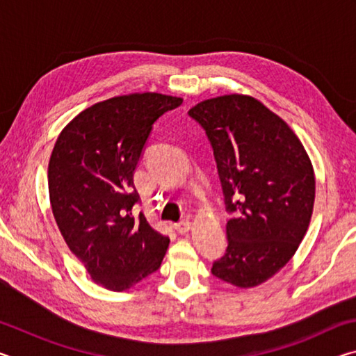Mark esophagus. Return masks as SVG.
Segmentation results:
<instances>
[{"label":"esophagus","mask_w":356,"mask_h":356,"mask_svg":"<svg viewBox=\"0 0 356 356\" xmlns=\"http://www.w3.org/2000/svg\"><path fill=\"white\" fill-rule=\"evenodd\" d=\"M190 226H191L190 220H180V221H177V222H176V225H174V227H176V231H177L179 234H185V232H188Z\"/></svg>","instance_id":"esophagus-1"}]
</instances>
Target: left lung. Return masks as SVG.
Listing matches in <instances>:
<instances>
[{
    "mask_svg": "<svg viewBox=\"0 0 356 356\" xmlns=\"http://www.w3.org/2000/svg\"><path fill=\"white\" fill-rule=\"evenodd\" d=\"M206 131L225 196L226 252L212 275L252 287L295 254L314 207V171L280 116L248 95L204 100L188 111Z\"/></svg>",
    "mask_w": 356,
    "mask_h": 356,
    "instance_id": "obj_1",
    "label": "left lung"
}]
</instances>
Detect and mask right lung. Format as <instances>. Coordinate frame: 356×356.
<instances>
[{"label": "right lung", "mask_w": 356, "mask_h": 356, "mask_svg": "<svg viewBox=\"0 0 356 356\" xmlns=\"http://www.w3.org/2000/svg\"><path fill=\"white\" fill-rule=\"evenodd\" d=\"M182 99L144 92L113 97L78 114L58 136L48 163L56 225L91 278L125 291L160 268L170 238L131 215L134 174L154 124Z\"/></svg>", "instance_id": "1"}]
</instances>
